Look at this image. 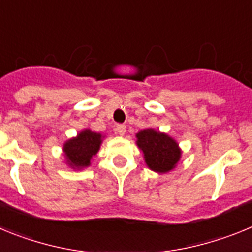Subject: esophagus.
<instances>
[{
    "mask_svg": "<svg viewBox=\"0 0 252 252\" xmlns=\"http://www.w3.org/2000/svg\"><path fill=\"white\" fill-rule=\"evenodd\" d=\"M116 131H117L119 135H125V132H126V125H117Z\"/></svg>",
    "mask_w": 252,
    "mask_h": 252,
    "instance_id": "obj_1",
    "label": "esophagus"
}]
</instances>
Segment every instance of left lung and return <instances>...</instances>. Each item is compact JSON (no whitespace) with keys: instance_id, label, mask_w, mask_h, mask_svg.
I'll list each match as a JSON object with an SVG mask.
<instances>
[{"instance_id":"left-lung-1","label":"left lung","mask_w":252,"mask_h":252,"mask_svg":"<svg viewBox=\"0 0 252 252\" xmlns=\"http://www.w3.org/2000/svg\"><path fill=\"white\" fill-rule=\"evenodd\" d=\"M137 146L144 153L149 168L158 173H166L174 168L180 158V150L174 140L165 133L148 128L136 135Z\"/></svg>"}]
</instances>
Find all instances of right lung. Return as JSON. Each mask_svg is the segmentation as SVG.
I'll return each instance as SVG.
<instances>
[{
    "mask_svg": "<svg viewBox=\"0 0 252 252\" xmlns=\"http://www.w3.org/2000/svg\"><path fill=\"white\" fill-rule=\"evenodd\" d=\"M102 135L91 130L82 131L77 137L69 140L64 145L69 165L72 168H86L90 165L93 155L97 154L102 142Z\"/></svg>",
    "mask_w": 252,
    "mask_h": 252,
    "instance_id": "1",
    "label": "right lung"
}]
</instances>
